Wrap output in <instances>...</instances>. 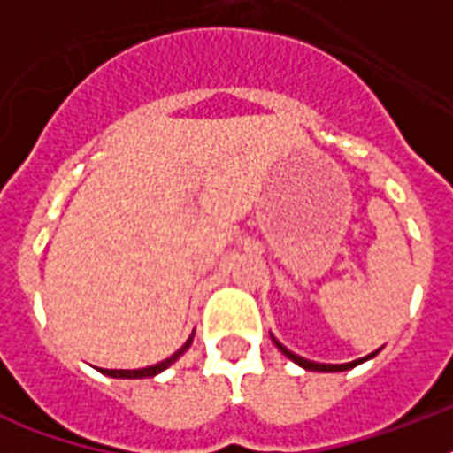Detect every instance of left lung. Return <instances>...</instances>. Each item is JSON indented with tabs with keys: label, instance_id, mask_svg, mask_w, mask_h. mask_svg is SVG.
Here are the masks:
<instances>
[{
	"label": "left lung",
	"instance_id": "1",
	"mask_svg": "<svg viewBox=\"0 0 453 453\" xmlns=\"http://www.w3.org/2000/svg\"><path fill=\"white\" fill-rule=\"evenodd\" d=\"M270 338H273V343H275L277 348H280V352H282V355H287V357H289L291 362H296L298 366H303V369H308V372H348V369H352V366L362 365V362L376 357V355H379V352H380V348H379V350L372 352V355H366V357L355 359V362H345V365H322V362H312V359H305V357H301V355H296V352H291L289 348H284V345L280 343V341H277L275 336H273V334H270Z\"/></svg>",
	"mask_w": 453,
	"mask_h": 453
}]
</instances>
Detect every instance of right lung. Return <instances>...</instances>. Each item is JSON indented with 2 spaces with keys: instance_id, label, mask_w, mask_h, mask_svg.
Instances as JSON below:
<instances>
[{
  "instance_id": "right-lung-1",
  "label": "right lung",
  "mask_w": 453,
  "mask_h": 453,
  "mask_svg": "<svg viewBox=\"0 0 453 453\" xmlns=\"http://www.w3.org/2000/svg\"><path fill=\"white\" fill-rule=\"evenodd\" d=\"M192 338H195V334H192L188 341H185L180 348H178L171 357H166L164 362H157V365L152 366H145V369H98L101 373H105V376H110V379H152V376H157V373H162L164 369H169L173 362H176L183 352H188V348L192 345Z\"/></svg>"
}]
</instances>
